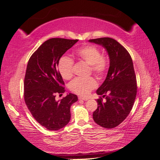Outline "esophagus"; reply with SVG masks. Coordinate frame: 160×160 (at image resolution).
Wrapping results in <instances>:
<instances>
[{"label": "esophagus", "mask_w": 160, "mask_h": 160, "mask_svg": "<svg viewBox=\"0 0 160 160\" xmlns=\"http://www.w3.org/2000/svg\"><path fill=\"white\" fill-rule=\"evenodd\" d=\"M79 100H83V101H88L89 99L88 98H83V97H79Z\"/></svg>", "instance_id": "esophagus-1"}]
</instances>
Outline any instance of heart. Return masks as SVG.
<instances>
[{"instance_id":"b5f03b06","label":"heart","mask_w":160,"mask_h":160,"mask_svg":"<svg viewBox=\"0 0 160 160\" xmlns=\"http://www.w3.org/2000/svg\"><path fill=\"white\" fill-rule=\"evenodd\" d=\"M75 57L80 61L90 65V69L99 78H102L108 69V58L101 55L99 48L88 45L82 47L75 52ZM74 62L71 58L62 56L58 62V70L64 79H70L73 75ZM98 83L93 77L76 78L69 84V88L73 93L80 95H87L95 89Z\"/></svg>"}]
</instances>
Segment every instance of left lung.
Here are the masks:
<instances>
[{
	"label": "left lung",
	"mask_w": 160,
	"mask_h": 160,
	"mask_svg": "<svg viewBox=\"0 0 160 160\" xmlns=\"http://www.w3.org/2000/svg\"><path fill=\"white\" fill-rule=\"evenodd\" d=\"M89 41L103 47L110 61L106 79L96 91L101 96L97 99L98 109L93 112V118L101 127L114 128L128 117L136 97L138 88L133 61L128 51L112 38ZM102 97L106 98L105 102Z\"/></svg>",
	"instance_id": "left-lung-1"
}]
</instances>
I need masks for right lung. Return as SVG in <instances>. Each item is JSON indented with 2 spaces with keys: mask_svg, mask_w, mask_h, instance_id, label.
<instances>
[{
  "mask_svg": "<svg viewBox=\"0 0 160 160\" xmlns=\"http://www.w3.org/2000/svg\"><path fill=\"white\" fill-rule=\"evenodd\" d=\"M78 41L50 38L38 48L28 62L24 81L25 103L34 119L49 131L59 130L69 122L71 106L78 100L72 93L55 99L57 93L62 95L65 91L58 62Z\"/></svg>",
  "mask_w": 160,
  "mask_h": 160,
  "instance_id": "right-lung-1",
  "label": "right lung"
}]
</instances>
